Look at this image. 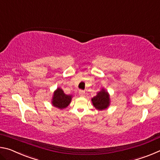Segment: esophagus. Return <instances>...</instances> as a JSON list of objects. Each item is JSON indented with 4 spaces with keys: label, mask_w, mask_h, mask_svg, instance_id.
Here are the masks:
<instances>
[{
    "label": "esophagus",
    "mask_w": 160,
    "mask_h": 160,
    "mask_svg": "<svg viewBox=\"0 0 160 160\" xmlns=\"http://www.w3.org/2000/svg\"><path fill=\"white\" fill-rule=\"evenodd\" d=\"M79 94L81 97H85V92L84 90H80L79 91Z\"/></svg>",
    "instance_id": "34e87169"
}]
</instances>
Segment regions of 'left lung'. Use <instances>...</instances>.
<instances>
[{
  "label": "left lung",
  "mask_w": 160,
  "mask_h": 160,
  "mask_svg": "<svg viewBox=\"0 0 160 160\" xmlns=\"http://www.w3.org/2000/svg\"><path fill=\"white\" fill-rule=\"evenodd\" d=\"M93 106L98 110L106 109L110 104V97L107 91L104 88L97 94L93 98H92Z\"/></svg>",
  "instance_id": "1"
}]
</instances>
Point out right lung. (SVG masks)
<instances>
[{"instance_id":"1","label":"right lung","mask_w":160,"mask_h":160,"mask_svg":"<svg viewBox=\"0 0 160 160\" xmlns=\"http://www.w3.org/2000/svg\"><path fill=\"white\" fill-rule=\"evenodd\" d=\"M72 99V95H68L64 93L61 88H58L54 92L52 98V105L58 109H63L70 104Z\"/></svg>"}]
</instances>
